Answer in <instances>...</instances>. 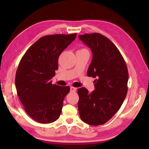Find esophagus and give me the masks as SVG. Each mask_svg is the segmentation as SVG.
<instances>
[{"label": "esophagus", "instance_id": "1", "mask_svg": "<svg viewBox=\"0 0 149 149\" xmlns=\"http://www.w3.org/2000/svg\"><path fill=\"white\" fill-rule=\"evenodd\" d=\"M76 90H77L76 88H75L74 87H70V91H72V92H75V91H76Z\"/></svg>", "mask_w": 149, "mask_h": 149}]
</instances>
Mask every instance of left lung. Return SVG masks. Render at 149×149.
I'll list each match as a JSON object with an SVG mask.
<instances>
[{
  "label": "left lung",
  "mask_w": 149,
  "mask_h": 149,
  "mask_svg": "<svg viewBox=\"0 0 149 149\" xmlns=\"http://www.w3.org/2000/svg\"><path fill=\"white\" fill-rule=\"evenodd\" d=\"M91 50L93 59L87 76L96 78L95 89L89 93L78 89V110L81 119L91 125H102L116 113L127 92V68L115 45L97 33L79 35Z\"/></svg>",
  "instance_id": "obj_1"
}]
</instances>
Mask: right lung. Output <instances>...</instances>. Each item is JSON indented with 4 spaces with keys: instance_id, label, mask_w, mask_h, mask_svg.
I'll return each instance as SVG.
<instances>
[{
    "instance_id": "obj_1",
    "label": "right lung",
    "mask_w": 149,
    "mask_h": 149,
    "mask_svg": "<svg viewBox=\"0 0 149 149\" xmlns=\"http://www.w3.org/2000/svg\"><path fill=\"white\" fill-rule=\"evenodd\" d=\"M77 33L42 37L30 47L19 63L15 84L26 113L41 123L58 119L69 86L52 84L62 52L74 41Z\"/></svg>"
}]
</instances>
